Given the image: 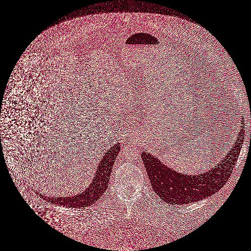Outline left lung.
Returning <instances> with one entry per match:
<instances>
[{
    "label": "left lung",
    "mask_w": 251,
    "mask_h": 251,
    "mask_svg": "<svg viewBox=\"0 0 251 251\" xmlns=\"http://www.w3.org/2000/svg\"><path fill=\"white\" fill-rule=\"evenodd\" d=\"M243 129L241 120L236 140L226 156L210 170L197 175H187L173 170L156 156L144 151L141 154L142 159L156 195L168 204L185 205L207 199L221 190L229 179L240 154L244 138Z\"/></svg>",
    "instance_id": "obj_1"
}]
</instances>
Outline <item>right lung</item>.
<instances>
[{"instance_id": "1", "label": "right lung", "mask_w": 251, "mask_h": 251, "mask_svg": "<svg viewBox=\"0 0 251 251\" xmlns=\"http://www.w3.org/2000/svg\"><path fill=\"white\" fill-rule=\"evenodd\" d=\"M121 150V144L117 143L113 147L107 149L104 156L101 158L100 163L97 166L95 177L90 185L82 193L66 198H50L44 197L40 194L41 198L54 205H60L69 207H87L95 204L100 199L104 192L107 189L108 182L110 180V175L112 172L113 165Z\"/></svg>"}]
</instances>
